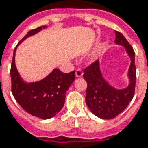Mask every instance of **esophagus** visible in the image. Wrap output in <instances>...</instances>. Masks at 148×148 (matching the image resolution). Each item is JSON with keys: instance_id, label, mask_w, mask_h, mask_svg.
Masks as SVG:
<instances>
[{"instance_id": "esophagus-1", "label": "esophagus", "mask_w": 148, "mask_h": 148, "mask_svg": "<svg viewBox=\"0 0 148 148\" xmlns=\"http://www.w3.org/2000/svg\"><path fill=\"white\" fill-rule=\"evenodd\" d=\"M75 75H76V77H82L83 75V72L81 70V69H77L76 72H75Z\"/></svg>"}]
</instances>
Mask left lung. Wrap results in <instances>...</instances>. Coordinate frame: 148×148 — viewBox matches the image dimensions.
<instances>
[{
  "instance_id": "obj_1",
  "label": "left lung",
  "mask_w": 148,
  "mask_h": 148,
  "mask_svg": "<svg viewBox=\"0 0 148 148\" xmlns=\"http://www.w3.org/2000/svg\"><path fill=\"white\" fill-rule=\"evenodd\" d=\"M114 43L126 49L131 59L128 72V86L116 89L107 82L102 76L99 60L87 66L83 75L87 82L86 103L95 116L103 119H114L122 113L133 99L135 90L136 66L134 49L122 34L116 30Z\"/></svg>"
}]
</instances>
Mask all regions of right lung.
<instances>
[{
    "instance_id": "right-lung-1",
    "label": "right lung",
    "mask_w": 148,
    "mask_h": 148,
    "mask_svg": "<svg viewBox=\"0 0 148 148\" xmlns=\"http://www.w3.org/2000/svg\"><path fill=\"white\" fill-rule=\"evenodd\" d=\"M47 26H40L27 33L15 47L10 67L11 91L18 104L29 114L48 119L55 116L64 105L66 93L75 80V71L63 73L55 68L43 80L28 83L23 81L15 66V51L27 38L34 35Z\"/></svg>"
}]
</instances>
